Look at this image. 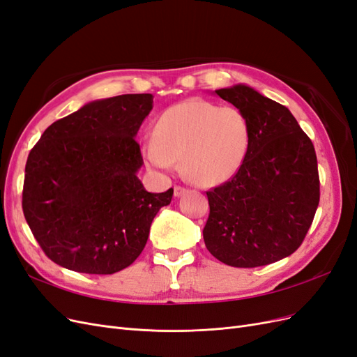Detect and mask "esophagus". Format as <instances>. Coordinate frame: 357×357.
Wrapping results in <instances>:
<instances>
[{
    "label": "esophagus",
    "instance_id": "esophagus-1",
    "mask_svg": "<svg viewBox=\"0 0 357 357\" xmlns=\"http://www.w3.org/2000/svg\"><path fill=\"white\" fill-rule=\"evenodd\" d=\"M186 193V189L185 188H181V186H176L174 188V197L176 198H178V197H181V195H185Z\"/></svg>",
    "mask_w": 357,
    "mask_h": 357
}]
</instances>
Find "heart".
Returning a JSON list of instances; mask_svg holds the SVG:
<instances>
[{
    "label": "heart",
    "instance_id": "1",
    "mask_svg": "<svg viewBox=\"0 0 357 357\" xmlns=\"http://www.w3.org/2000/svg\"><path fill=\"white\" fill-rule=\"evenodd\" d=\"M248 126L234 107L186 100L169 107L143 144L147 164L171 172L181 159L185 176L197 185L214 186L231 178L247 155Z\"/></svg>",
    "mask_w": 357,
    "mask_h": 357
}]
</instances>
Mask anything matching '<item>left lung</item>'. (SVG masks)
<instances>
[{
	"mask_svg": "<svg viewBox=\"0 0 357 357\" xmlns=\"http://www.w3.org/2000/svg\"><path fill=\"white\" fill-rule=\"evenodd\" d=\"M244 116L250 142L238 172L207 192L204 243L220 262L255 268L304 241L320 199L314 146L287 107L247 84L214 91Z\"/></svg>",
	"mask_w": 357,
	"mask_h": 357,
	"instance_id": "1",
	"label": "left lung"
}]
</instances>
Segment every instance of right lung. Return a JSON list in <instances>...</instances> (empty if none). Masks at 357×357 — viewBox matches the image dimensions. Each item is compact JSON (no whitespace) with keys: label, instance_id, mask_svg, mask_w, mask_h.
Instances as JSON below:
<instances>
[{"label":"right lung","instance_id":"right-lung-1","mask_svg":"<svg viewBox=\"0 0 357 357\" xmlns=\"http://www.w3.org/2000/svg\"><path fill=\"white\" fill-rule=\"evenodd\" d=\"M152 93L84 104L53 122L29 152L22 208L43 252L86 274H114L143 252L150 225L172 189L150 193L137 177L135 137Z\"/></svg>","mask_w":357,"mask_h":357}]
</instances>
